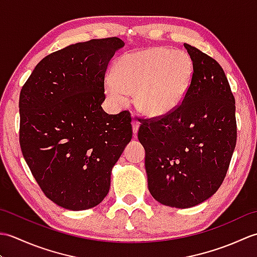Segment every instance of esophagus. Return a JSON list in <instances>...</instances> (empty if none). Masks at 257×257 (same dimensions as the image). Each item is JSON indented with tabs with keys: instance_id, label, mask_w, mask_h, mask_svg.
Segmentation results:
<instances>
[{
	"instance_id": "obj_1",
	"label": "esophagus",
	"mask_w": 257,
	"mask_h": 257,
	"mask_svg": "<svg viewBox=\"0 0 257 257\" xmlns=\"http://www.w3.org/2000/svg\"><path fill=\"white\" fill-rule=\"evenodd\" d=\"M138 129H139V122L137 121V120H133V130H134L135 135H137Z\"/></svg>"
}]
</instances>
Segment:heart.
Masks as SVG:
<instances>
[{"instance_id": "1", "label": "heart", "mask_w": 257, "mask_h": 257, "mask_svg": "<svg viewBox=\"0 0 257 257\" xmlns=\"http://www.w3.org/2000/svg\"><path fill=\"white\" fill-rule=\"evenodd\" d=\"M194 66L184 52L154 47L123 54L114 63L112 80L106 84L108 99L122 105L135 94L136 105L150 117H161L181 105L193 77Z\"/></svg>"}]
</instances>
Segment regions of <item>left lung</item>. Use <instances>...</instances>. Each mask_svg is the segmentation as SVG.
Wrapping results in <instances>:
<instances>
[{"label": "left lung", "mask_w": 257, "mask_h": 257, "mask_svg": "<svg viewBox=\"0 0 257 257\" xmlns=\"http://www.w3.org/2000/svg\"><path fill=\"white\" fill-rule=\"evenodd\" d=\"M194 72L176 110L141 120L139 141L151 195L163 205L187 209L214 194L236 145L235 99L214 58L184 44Z\"/></svg>", "instance_id": "left-lung-1"}]
</instances>
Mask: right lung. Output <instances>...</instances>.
Returning <instances> with one entry per match:
<instances>
[{
    "mask_svg": "<svg viewBox=\"0 0 257 257\" xmlns=\"http://www.w3.org/2000/svg\"><path fill=\"white\" fill-rule=\"evenodd\" d=\"M123 45L108 37L54 52L21 89L22 154L43 193L64 209L100 203L133 138L130 112L108 114L101 107L109 61Z\"/></svg>",
    "mask_w": 257,
    "mask_h": 257,
    "instance_id": "add662e5",
    "label": "right lung"
}]
</instances>
